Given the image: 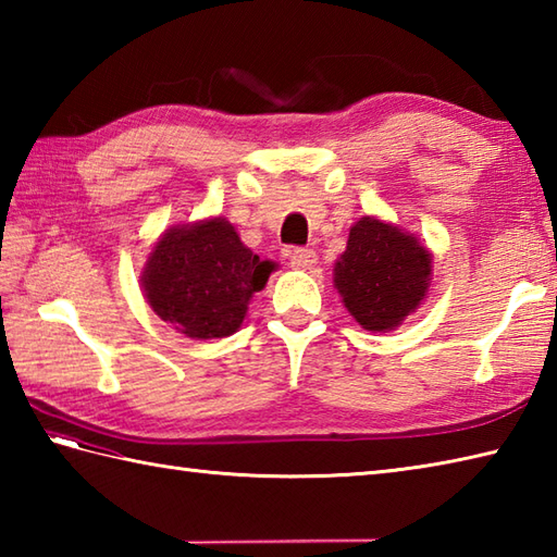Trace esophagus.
<instances>
[{"label":"esophagus","instance_id":"1","mask_svg":"<svg viewBox=\"0 0 557 557\" xmlns=\"http://www.w3.org/2000/svg\"><path fill=\"white\" fill-rule=\"evenodd\" d=\"M313 263H315V251H313V248H304V246L292 248L289 265L294 270H309Z\"/></svg>","mask_w":557,"mask_h":557}]
</instances>
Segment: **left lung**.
I'll return each instance as SVG.
<instances>
[{"label": "left lung", "instance_id": "left-lung-1", "mask_svg": "<svg viewBox=\"0 0 557 557\" xmlns=\"http://www.w3.org/2000/svg\"><path fill=\"white\" fill-rule=\"evenodd\" d=\"M431 277V253L393 224L361 218L335 265V287L366 330H393L417 309Z\"/></svg>", "mask_w": 557, "mask_h": 557}]
</instances>
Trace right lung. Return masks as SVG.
Segmentation results:
<instances>
[{"instance_id":"1","label":"right lung","mask_w":557,"mask_h":557,"mask_svg":"<svg viewBox=\"0 0 557 557\" xmlns=\"http://www.w3.org/2000/svg\"><path fill=\"white\" fill-rule=\"evenodd\" d=\"M272 268L215 218L164 234L148 258L144 289L150 309L174 330L215 339L242 325L246 304L265 287Z\"/></svg>"}]
</instances>
